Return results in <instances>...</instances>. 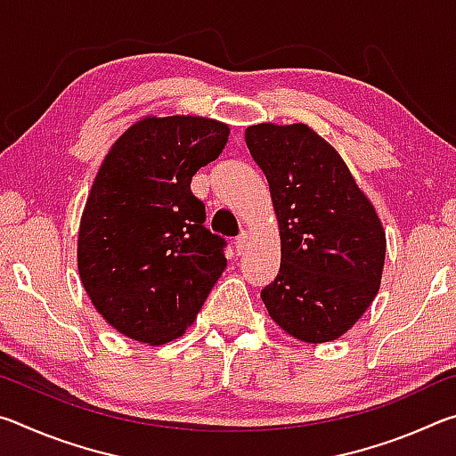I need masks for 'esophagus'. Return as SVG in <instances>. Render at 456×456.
<instances>
[{"instance_id": "1", "label": "esophagus", "mask_w": 456, "mask_h": 456, "mask_svg": "<svg viewBox=\"0 0 456 456\" xmlns=\"http://www.w3.org/2000/svg\"><path fill=\"white\" fill-rule=\"evenodd\" d=\"M247 243H249V235H247V231H241V233H239L237 239H235L237 256H243L245 249H247Z\"/></svg>"}]
</instances>
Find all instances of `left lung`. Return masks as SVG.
Segmentation results:
<instances>
[{"mask_svg":"<svg viewBox=\"0 0 456 456\" xmlns=\"http://www.w3.org/2000/svg\"><path fill=\"white\" fill-rule=\"evenodd\" d=\"M245 142L267 176L281 235L280 272L261 299L289 336L336 339L380 288V219L334 146L310 126L256 125Z\"/></svg>","mask_w":456,"mask_h":456,"instance_id":"8db88e82","label":"left lung"}]
</instances>
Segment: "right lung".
<instances>
[{
	"instance_id": "right-lung-1",
	"label": "right lung",
	"mask_w": 456,
	"mask_h": 456,
	"mask_svg": "<svg viewBox=\"0 0 456 456\" xmlns=\"http://www.w3.org/2000/svg\"><path fill=\"white\" fill-rule=\"evenodd\" d=\"M227 136L211 118H144L100 167L80 223L78 272L120 334L152 346L181 336L227 267V239L205 227V203L191 191Z\"/></svg>"
}]
</instances>
